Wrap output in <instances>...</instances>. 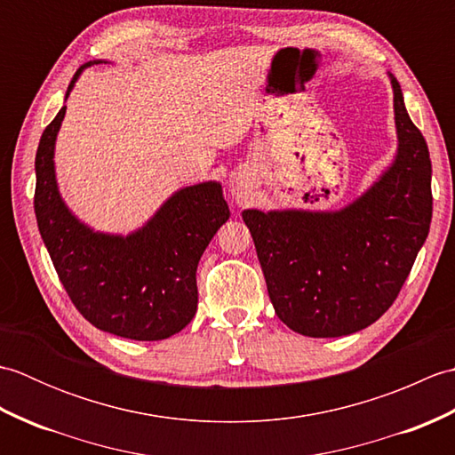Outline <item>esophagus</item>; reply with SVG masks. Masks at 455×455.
Segmentation results:
<instances>
[{
	"instance_id": "esophagus-1",
	"label": "esophagus",
	"mask_w": 455,
	"mask_h": 455,
	"mask_svg": "<svg viewBox=\"0 0 455 455\" xmlns=\"http://www.w3.org/2000/svg\"><path fill=\"white\" fill-rule=\"evenodd\" d=\"M250 186L244 178H233L230 180V196L238 203V205H246L248 199H250Z\"/></svg>"
}]
</instances>
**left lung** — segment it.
Instances as JSON below:
<instances>
[{
	"label": "left lung",
	"mask_w": 455,
	"mask_h": 455,
	"mask_svg": "<svg viewBox=\"0 0 455 455\" xmlns=\"http://www.w3.org/2000/svg\"><path fill=\"white\" fill-rule=\"evenodd\" d=\"M389 76L397 156L362 197L332 212H243L275 315L303 336L336 338L373 324L397 299L428 236L430 154Z\"/></svg>",
	"instance_id": "8db88e82"
}]
</instances>
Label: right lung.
I'll list each match as a JSON object with an SVG mask.
<instances>
[{
	"mask_svg": "<svg viewBox=\"0 0 455 455\" xmlns=\"http://www.w3.org/2000/svg\"><path fill=\"white\" fill-rule=\"evenodd\" d=\"M84 64L68 85L70 95ZM66 108L38 142L35 215L54 269L85 321L131 340H164L197 311V264L230 211L217 181L183 188L129 236L95 233L58 193L54 142Z\"/></svg>",
	"mask_w": 455,
	"mask_h": 455,
	"instance_id": "1",
	"label": "right lung"
}]
</instances>
